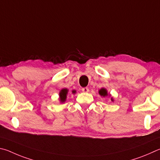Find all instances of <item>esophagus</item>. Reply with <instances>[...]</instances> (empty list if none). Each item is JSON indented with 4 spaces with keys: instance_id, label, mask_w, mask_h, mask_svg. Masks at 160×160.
<instances>
[{
    "instance_id": "esophagus-1",
    "label": "esophagus",
    "mask_w": 160,
    "mask_h": 160,
    "mask_svg": "<svg viewBox=\"0 0 160 160\" xmlns=\"http://www.w3.org/2000/svg\"><path fill=\"white\" fill-rule=\"evenodd\" d=\"M82 91L83 92V93H88V92L89 91V89L87 87H85V88H83L82 89Z\"/></svg>"
}]
</instances>
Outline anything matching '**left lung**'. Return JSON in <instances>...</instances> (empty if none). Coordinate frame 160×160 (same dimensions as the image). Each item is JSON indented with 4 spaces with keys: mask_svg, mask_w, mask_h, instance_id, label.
<instances>
[{
    "mask_svg": "<svg viewBox=\"0 0 160 160\" xmlns=\"http://www.w3.org/2000/svg\"><path fill=\"white\" fill-rule=\"evenodd\" d=\"M99 94L100 95V96H103V97L108 96V91L106 90L105 88H102L100 89V90H99ZM111 100H112V101H114V100H113L112 98H111Z\"/></svg>",
    "mask_w": 160,
    "mask_h": 160,
    "instance_id": "left-lung-1",
    "label": "left lung"
}]
</instances>
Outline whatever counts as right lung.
<instances>
[{
    "label": "right lung",
    "instance_id": "add662e5",
    "mask_svg": "<svg viewBox=\"0 0 160 160\" xmlns=\"http://www.w3.org/2000/svg\"><path fill=\"white\" fill-rule=\"evenodd\" d=\"M75 93H76V91H72V93L74 94ZM67 93H68V89L63 88L60 91V93H59V96H60V100L61 102H65Z\"/></svg>",
    "mask_w": 160,
    "mask_h": 160
}]
</instances>
